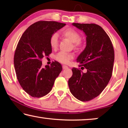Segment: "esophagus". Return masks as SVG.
Instances as JSON below:
<instances>
[{
	"label": "esophagus",
	"mask_w": 128,
	"mask_h": 128,
	"mask_svg": "<svg viewBox=\"0 0 128 128\" xmlns=\"http://www.w3.org/2000/svg\"><path fill=\"white\" fill-rule=\"evenodd\" d=\"M62 68H63V69H68V66H66V65H63Z\"/></svg>",
	"instance_id": "34e87169"
}]
</instances>
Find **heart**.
<instances>
[{
  "mask_svg": "<svg viewBox=\"0 0 128 128\" xmlns=\"http://www.w3.org/2000/svg\"><path fill=\"white\" fill-rule=\"evenodd\" d=\"M62 35L64 37L67 38L72 42L74 43L75 47H78L80 45L81 36L78 31L73 28H66L62 31ZM59 43L58 34L57 33H53L50 36V44L52 48L56 49ZM74 55L72 54H67L64 52H59L55 56V59L58 62L64 64H68L72 59H73Z\"/></svg>",
  "mask_w": 128,
  "mask_h": 128,
  "instance_id": "heart-1",
  "label": "heart"
}]
</instances>
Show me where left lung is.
I'll list each match as a JSON object with an SVG mask.
<instances>
[{
	"instance_id": "1",
	"label": "left lung",
	"mask_w": 128,
	"mask_h": 128,
	"mask_svg": "<svg viewBox=\"0 0 128 128\" xmlns=\"http://www.w3.org/2000/svg\"><path fill=\"white\" fill-rule=\"evenodd\" d=\"M86 35V46L77 62L81 69L72 68L73 74L68 81L71 93L82 101H88L101 93L112 74L114 50L109 36L96 24L73 23Z\"/></svg>"
}]
</instances>
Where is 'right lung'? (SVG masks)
<instances>
[{"mask_svg": "<svg viewBox=\"0 0 128 128\" xmlns=\"http://www.w3.org/2000/svg\"><path fill=\"white\" fill-rule=\"evenodd\" d=\"M65 25L39 21L24 31L17 44L14 56L16 76L23 90L31 97L40 98L48 94L62 71V66L57 61L43 68L41 59L52 52L50 36Z\"/></svg>", "mask_w": 128, "mask_h": 128, "instance_id": "right-lung-1", "label": "right lung"}]
</instances>
